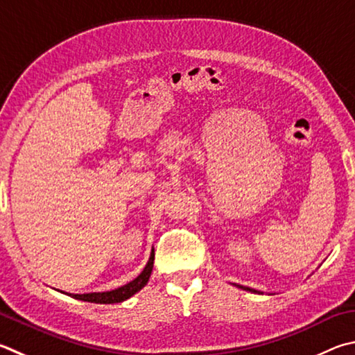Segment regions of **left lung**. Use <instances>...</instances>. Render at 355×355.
<instances>
[{
	"instance_id": "obj_1",
	"label": "left lung",
	"mask_w": 355,
	"mask_h": 355,
	"mask_svg": "<svg viewBox=\"0 0 355 355\" xmlns=\"http://www.w3.org/2000/svg\"><path fill=\"white\" fill-rule=\"evenodd\" d=\"M241 288H245V290H250V292H256V290H253V288H248V287H241Z\"/></svg>"
}]
</instances>
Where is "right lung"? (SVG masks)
<instances>
[{
    "instance_id": "obj_1",
    "label": "right lung",
    "mask_w": 355,
    "mask_h": 355,
    "mask_svg": "<svg viewBox=\"0 0 355 355\" xmlns=\"http://www.w3.org/2000/svg\"><path fill=\"white\" fill-rule=\"evenodd\" d=\"M153 259H155V253H153V250H152L149 262H147V266L144 267V270L141 272L138 278H135L132 282H128V284L122 286L119 288L110 290V292H102V293H83V295L67 293V295L73 296V298L80 300V301L98 302V304H114V302L125 301V300L130 298L132 295L139 292V290L147 284V281H149V278H150L152 268H153Z\"/></svg>"
}]
</instances>
